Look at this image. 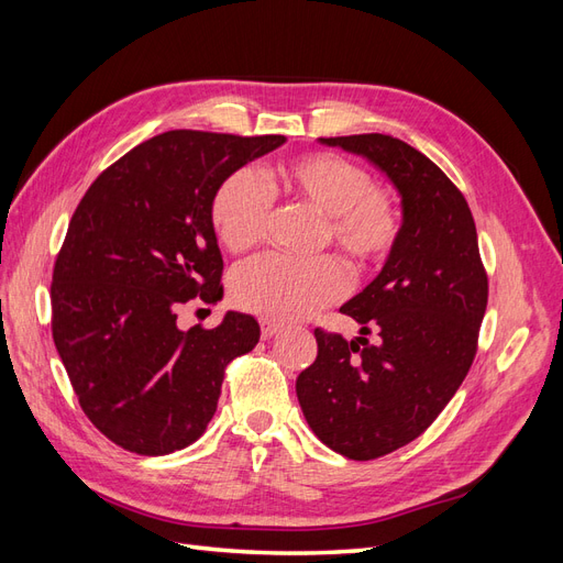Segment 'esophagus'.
I'll return each instance as SVG.
<instances>
[{
  "label": "esophagus",
  "mask_w": 563,
  "mask_h": 563,
  "mask_svg": "<svg viewBox=\"0 0 563 563\" xmlns=\"http://www.w3.org/2000/svg\"><path fill=\"white\" fill-rule=\"evenodd\" d=\"M261 331H263V338H272V335H275V333L279 331V323L267 319V317H263V319H261Z\"/></svg>",
  "instance_id": "1"
}]
</instances>
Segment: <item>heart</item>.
<instances>
[{
  "instance_id": "b5f03b06",
  "label": "heart",
  "mask_w": 563,
  "mask_h": 563,
  "mask_svg": "<svg viewBox=\"0 0 563 563\" xmlns=\"http://www.w3.org/2000/svg\"><path fill=\"white\" fill-rule=\"evenodd\" d=\"M269 185L321 213V244L338 246L354 267L385 263L401 240L404 211L397 195L376 185L360 162L335 152H310L279 164ZM269 216L272 195L251 168H236L216 187L211 225L228 251L244 253L261 244ZM345 291V267L333 255L312 261L261 255L236 267L230 279L236 308L269 319L308 317L343 298Z\"/></svg>"
}]
</instances>
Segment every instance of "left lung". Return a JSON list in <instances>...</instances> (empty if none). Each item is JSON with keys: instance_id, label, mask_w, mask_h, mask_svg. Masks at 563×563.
<instances>
[{"instance_id": "obj_1", "label": "left lung", "mask_w": 563, "mask_h": 563, "mask_svg": "<svg viewBox=\"0 0 563 563\" xmlns=\"http://www.w3.org/2000/svg\"><path fill=\"white\" fill-rule=\"evenodd\" d=\"M321 143L371 159L404 207L401 240L380 275L340 308L362 323V335L314 329L317 360L296 380L302 416L323 444L373 460L411 444L463 385L488 277L467 201L432 159L385 133Z\"/></svg>"}]
</instances>
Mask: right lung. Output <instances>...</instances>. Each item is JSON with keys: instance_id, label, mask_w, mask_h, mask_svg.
<instances>
[{"instance_id": "1", "label": "right lung", "mask_w": 563, "mask_h": 563, "mask_svg": "<svg viewBox=\"0 0 563 563\" xmlns=\"http://www.w3.org/2000/svg\"><path fill=\"white\" fill-rule=\"evenodd\" d=\"M284 141L166 131L108 166L77 203L54 265L51 333L81 411L117 446H190L216 413L228 364L258 343L251 314L190 331L176 319L195 298L223 296L216 187Z\"/></svg>"}]
</instances>
